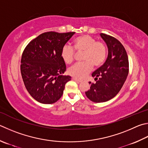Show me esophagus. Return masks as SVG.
Here are the masks:
<instances>
[{
  "mask_svg": "<svg viewBox=\"0 0 148 148\" xmlns=\"http://www.w3.org/2000/svg\"><path fill=\"white\" fill-rule=\"evenodd\" d=\"M72 79L74 80L75 82H77V83H81V82H82V81H81V80H79V79H78L75 78V77H73V78H72Z\"/></svg>",
  "mask_w": 148,
  "mask_h": 148,
  "instance_id": "obj_1",
  "label": "esophagus"
}]
</instances>
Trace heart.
I'll return each mask as SVG.
<instances>
[{
	"instance_id": "1",
	"label": "heart",
	"mask_w": 148,
	"mask_h": 148,
	"mask_svg": "<svg viewBox=\"0 0 148 148\" xmlns=\"http://www.w3.org/2000/svg\"><path fill=\"white\" fill-rule=\"evenodd\" d=\"M74 48L77 52H83V62L76 63L69 69V74L76 78L82 79L89 73L94 67L103 65L107 56V48L104 43L90 36L84 35L74 39ZM61 56L66 64H71L75 58L74 48L65 45L61 49Z\"/></svg>"
}]
</instances>
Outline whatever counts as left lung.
I'll return each mask as SVG.
<instances>
[{
    "mask_svg": "<svg viewBox=\"0 0 148 148\" xmlns=\"http://www.w3.org/2000/svg\"><path fill=\"white\" fill-rule=\"evenodd\" d=\"M100 36L107 45L108 56L106 61L92 74L95 83L85 92L93 102L101 103L111 100L123 87L129 73L128 57L122 43L114 37L105 34Z\"/></svg>",
    "mask_w": 148,
    "mask_h": 148,
    "instance_id": "obj_1",
    "label": "left lung"
}]
</instances>
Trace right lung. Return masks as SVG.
Listing matches in <instances>:
<instances>
[{
	"label": "right lung",
	"instance_id": "obj_1",
	"mask_svg": "<svg viewBox=\"0 0 148 148\" xmlns=\"http://www.w3.org/2000/svg\"><path fill=\"white\" fill-rule=\"evenodd\" d=\"M75 32L43 33L26 46L21 58V72L26 89L39 103H53L62 96L70 76H63L66 65L61 49Z\"/></svg>",
	"mask_w": 148,
	"mask_h": 148
}]
</instances>
